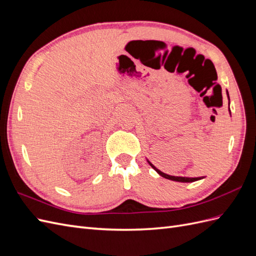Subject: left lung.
Segmentation results:
<instances>
[{
	"mask_svg": "<svg viewBox=\"0 0 256 256\" xmlns=\"http://www.w3.org/2000/svg\"><path fill=\"white\" fill-rule=\"evenodd\" d=\"M226 95H228V111L230 113V96H228V92L226 90ZM147 162H148L150 166L156 171L160 176L166 178V180H174V182H196V180H203V176L202 177H182V176H172V175H168L164 172H161L160 170H158L156 166H154L152 162H150L148 160H147Z\"/></svg>",
	"mask_w": 256,
	"mask_h": 256,
	"instance_id": "8db88e82",
	"label": "left lung"
}]
</instances>
